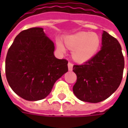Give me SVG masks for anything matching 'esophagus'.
I'll list each match as a JSON object with an SVG mask.
<instances>
[{
    "instance_id": "obj_1",
    "label": "esophagus",
    "mask_w": 128,
    "mask_h": 128,
    "mask_svg": "<svg viewBox=\"0 0 128 128\" xmlns=\"http://www.w3.org/2000/svg\"><path fill=\"white\" fill-rule=\"evenodd\" d=\"M72 66H73L72 63H71V62H68V70H72Z\"/></svg>"
}]
</instances>
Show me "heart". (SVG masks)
I'll return each instance as SVG.
<instances>
[{"mask_svg": "<svg viewBox=\"0 0 128 128\" xmlns=\"http://www.w3.org/2000/svg\"><path fill=\"white\" fill-rule=\"evenodd\" d=\"M65 44L70 49L72 50V58L79 62H85L90 60L98 52L101 38L98 34L90 32H79L67 37ZM58 48L64 51V48L59 42Z\"/></svg>", "mask_w": 128, "mask_h": 128, "instance_id": "b5f03b06", "label": "heart"}]
</instances>
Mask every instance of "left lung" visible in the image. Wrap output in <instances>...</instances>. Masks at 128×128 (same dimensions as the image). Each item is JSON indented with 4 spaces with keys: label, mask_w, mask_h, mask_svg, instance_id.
Masks as SVG:
<instances>
[{
    "label": "left lung",
    "mask_w": 128,
    "mask_h": 128,
    "mask_svg": "<svg viewBox=\"0 0 128 128\" xmlns=\"http://www.w3.org/2000/svg\"><path fill=\"white\" fill-rule=\"evenodd\" d=\"M124 69V58L121 45L115 38L104 31L102 49L83 64L73 66L72 70L77 75L73 92L83 102H102L118 88Z\"/></svg>",
    "instance_id": "left-lung-1"
}]
</instances>
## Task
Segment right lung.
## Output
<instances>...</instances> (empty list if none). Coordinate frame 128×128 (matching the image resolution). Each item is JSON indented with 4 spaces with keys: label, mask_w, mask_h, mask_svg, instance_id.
<instances>
[{
    "label": "right lung",
    "mask_w": 128,
    "mask_h": 128,
    "mask_svg": "<svg viewBox=\"0 0 128 128\" xmlns=\"http://www.w3.org/2000/svg\"><path fill=\"white\" fill-rule=\"evenodd\" d=\"M53 42L34 27L16 37L5 60V75L14 92L28 101L47 96L56 81L68 71V61L54 56Z\"/></svg>",
    "instance_id": "obj_1"
}]
</instances>
